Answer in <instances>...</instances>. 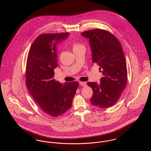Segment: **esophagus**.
<instances>
[{
    "label": "esophagus",
    "mask_w": 151,
    "mask_h": 151,
    "mask_svg": "<svg viewBox=\"0 0 151 151\" xmlns=\"http://www.w3.org/2000/svg\"><path fill=\"white\" fill-rule=\"evenodd\" d=\"M80 85L81 86H86V82H82V81H80Z\"/></svg>",
    "instance_id": "obj_1"
}]
</instances>
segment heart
Listing matches in <instances>:
<instances>
[{"label":"heart","instance_id":"obj_1","mask_svg":"<svg viewBox=\"0 0 151 151\" xmlns=\"http://www.w3.org/2000/svg\"><path fill=\"white\" fill-rule=\"evenodd\" d=\"M82 47H84V46L81 43H78V42H74L73 43V50L77 49H78V48Z\"/></svg>","mask_w":151,"mask_h":151}]
</instances>
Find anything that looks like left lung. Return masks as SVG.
<instances>
[{"label": "left lung", "mask_w": 151, "mask_h": 151, "mask_svg": "<svg viewBox=\"0 0 151 151\" xmlns=\"http://www.w3.org/2000/svg\"><path fill=\"white\" fill-rule=\"evenodd\" d=\"M81 35L89 40L92 63L102 73L101 83L89 82L93 90L92 105L98 108L113 106L120 98L127 83V69L122 46L111 32L102 29L86 31Z\"/></svg>", "instance_id": "1"}]
</instances>
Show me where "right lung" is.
<instances>
[{
  "mask_svg": "<svg viewBox=\"0 0 151 151\" xmlns=\"http://www.w3.org/2000/svg\"><path fill=\"white\" fill-rule=\"evenodd\" d=\"M68 35L67 32L40 35L27 56L26 86L39 108L53 117L62 116L71 108L79 85L77 81L62 84L53 79L54 69L58 67L56 43Z\"/></svg>",
  "mask_w": 151,
  "mask_h": 151,
  "instance_id": "right-lung-1",
  "label": "right lung"
}]
</instances>
